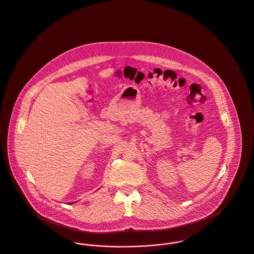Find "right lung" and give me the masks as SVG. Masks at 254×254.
<instances>
[{"label": "right lung", "mask_w": 254, "mask_h": 254, "mask_svg": "<svg viewBox=\"0 0 254 254\" xmlns=\"http://www.w3.org/2000/svg\"><path fill=\"white\" fill-rule=\"evenodd\" d=\"M70 204H73V202H72V203H70Z\"/></svg>", "instance_id": "right-lung-1"}]
</instances>
